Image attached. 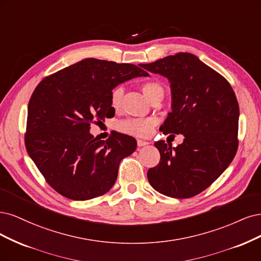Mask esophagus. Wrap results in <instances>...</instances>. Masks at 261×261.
<instances>
[{"instance_id":"34e87169","label":"esophagus","mask_w":261,"mask_h":261,"mask_svg":"<svg viewBox=\"0 0 261 261\" xmlns=\"http://www.w3.org/2000/svg\"><path fill=\"white\" fill-rule=\"evenodd\" d=\"M148 144V142L146 141H143V140H138V146L142 147V146H145Z\"/></svg>"}]
</instances>
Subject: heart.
I'll return each instance as SVG.
<instances>
[{
  "instance_id": "1",
  "label": "heart",
  "mask_w": 261,
  "mask_h": 261,
  "mask_svg": "<svg viewBox=\"0 0 261 261\" xmlns=\"http://www.w3.org/2000/svg\"><path fill=\"white\" fill-rule=\"evenodd\" d=\"M142 91L144 95L150 100L158 94L164 95V87L155 80L146 81L142 85ZM123 97L122 87H116L111 94V104L114 108H119ZM154 118H130L119 123V130L123 133L130 134L138 138H148L152 134L156 125Z\"/></svg>"
}]
</instances>
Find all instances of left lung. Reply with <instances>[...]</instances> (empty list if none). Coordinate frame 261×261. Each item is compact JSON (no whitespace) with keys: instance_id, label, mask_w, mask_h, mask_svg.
Returning <instances> with one entry per match:
<instances>
[{"instance_id":"1","label":"left lung","mask_w":261,"mask_h":261,"mask_svg":"<svg viewBox=\"0 0 261 261\" xmlns=\"http://www.w3.org/2000/svg\"><path fill=\"white\" fill-rule=\"evenodd\" d=\"M141 67L170 82L172 111L161 131L184 136L176 147L165 141L155 142L161 161L148 169V182L166 196H195L219 178L237 154V96L225 78L190 53L170 55Z\"/></svg>"}]
</instances>
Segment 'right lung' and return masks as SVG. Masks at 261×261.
I'll use <instances>...</instances> for the list:
<instances>
[{
    "label": "right lung",
    "mask_w": 261,
    "mask_h": 261,
    "mask_svg": "<svg viewBox=\"0 0 261 261\" xmlns=\"http://www.w3.org/2000/svg\"><path fill=\"white\" fill-rule=\"evenodd\" d=\"M148 73L132 64L86 58L47 75L28 104L27 152L46 182L73 200L100 196L113 188L121 159L137 148L132 137L115 132L106 141L89 132L115 115V87Z\"/></svg>",
    "instance_id": "obj_1"
}]
</instances>
